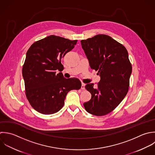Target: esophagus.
Returning a JSON list of instances; mask_svg holds the SVG:
<instances>
[{
  "mask_svg": "<svg viewBox=\"0 0 155 155\" xmlns=\"http://www.w3.org/2000/svg\"><path fill=\"white\" fill-rule=\"evenodd\" d=\"M85 89V84L82 83L81 84V89Z\"/></svg>",
  "mask_w": 155,
  "mask_h": 155,
  "instance_id": "1",
  "label": "esophagus"
}]
</instances>
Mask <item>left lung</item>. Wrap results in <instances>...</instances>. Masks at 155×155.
Wrapping results in <instances>:
<instances>
[{"instance_id": "obj_1", "label": "left lung", "mask_w": 155, "mask_h": 155, "mask_svg": "<svg viewBox=\"0 0 155 155\" xmlns=\"http://www.w3.org/2000/svg\"><path fill=\"white\" fill-rule=\"evenodd\" d=\"M91 69L98 71L101 80L85 88L92 95L83 104L86 110L95 116L113 111L127 95L132 67L126 48L111 37L98 34L81 41Z\"/></svg>"}]
</instances>
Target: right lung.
<instances>
[{
  "instance_id": "right-lung-1",
  "label": "right lung",
  "mask_w": 155,
  "mask_h": 155,
  "mask_svg": "<svg viewBox=\"0 0 155 155\" xmlns=\"http://www.w3.org/2000/svg\"><path fill=\"white\" fill-rule=\"evenodd\" d=\"M77 42L51 35L34 42L28 50L22 68L25 94L31 106L39 113L50 115L58 112L67 94L81 88L78 78L67 79L61 72L57 73L63 69L62 58Z\"/></svg>"
}]
</instances>
